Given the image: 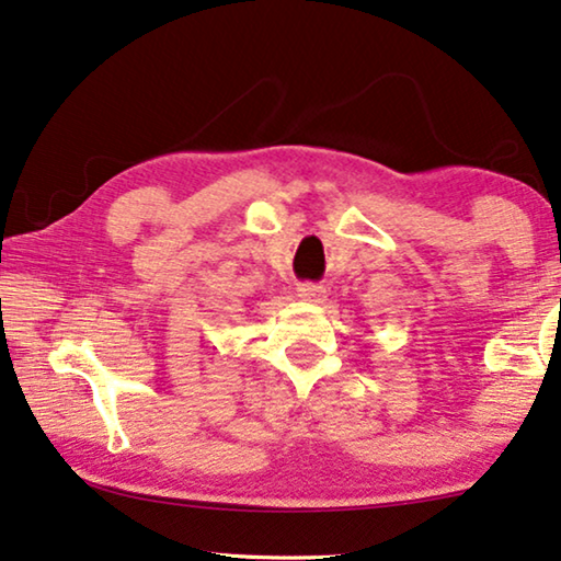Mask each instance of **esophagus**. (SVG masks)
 <instances>
[{
	"label": "esophagus",
	"instance_id": "esophagus-1",
	"mask_svg": "<svg viewBox=\"0 0 561 561\" xmlns=\"http://www.w3.org/2000/svg\"><path fill=\"white\" fill-rule=\"evenodd\" d=\"M298 298L300 300H310V304H323L325 288L323 286H316V283H300V286H298Z\"/></svg>",
	"mask_w": 561,
	"mask_h": 561
}]
</instances>
